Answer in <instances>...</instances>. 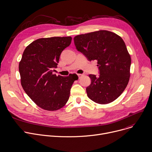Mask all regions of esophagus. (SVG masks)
<instances>
[{
  "label": "esophagus",
  "instance_id": "1",
  "mask_svg": "<svg viewBox=\"0 0 152 152\" xmlns=\"http://www.w3.org/2000/svg\"><path fill=\"white\" fill-rule=\"evenodd\" d=\"M77 75H78V78H80L82 76H83V74H77Z\"/></svg>",
  "mask_w": 152,
  "mask_h": 152
}]
</instances>
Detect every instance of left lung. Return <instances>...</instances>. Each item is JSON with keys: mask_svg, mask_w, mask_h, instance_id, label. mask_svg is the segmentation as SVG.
Segmentation results:
<instances>
[{"mask_svg": "<svg viewBox=\"0 0 152 152\" xmlns=\"http://www.w3.org/2000/svg\"><path fill=\"white\" fill-rule=\"evenodd\" d=\"M74 41L77 51L88 60L98 61L99 75H89L87 96L100 104L114 101L122 94L130 77L131 58L125 42L107 30L77 35Z\"/></svg>", "mask_w": 152, "mask_h": 152, "instance_id": "8db88e82", "label": "left lung"}]
</instances>
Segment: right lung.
Returning <instances> with one entry per match:
<instances>
[{
  "label": "right lung",
  "mask_w": 152,
  "mask_h": 152,
  "mask_svg": "<svg viewBox=\"0 0 152 152\" xmlns=\"http://www.w3.org/2000/svg\"><path fill=\"white\" fill-rule=\"evenodd\" d=\"M72 38H40L24 50L19 64L21 84L26 94L44 110L56 111L69 99L77 75L63 77L53 74L60 54L71 43Z\"/></svg>",
  "instance_id": "obj_1"
}]
</instances>
